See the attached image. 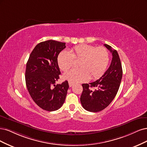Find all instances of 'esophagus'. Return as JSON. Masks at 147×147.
Instances as JSON below:
<instances>
[{
  "mask_svg": "<svg viewBox=\"0 0 147 147\" xmlns=\"http://www.w3.org/2000/svg\"><path fill=\"white\" fill-rule=\"evenodd\" d=\"M68 84H69V86L71 87H72L73 86V85L74 84L73 82H68Z\"/></svg>",
  "mask_w": 147,
  "mask_h": 147,
  "instance_id": "obj_1",
  "label": "esophagus"
}]
</instances>
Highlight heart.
Returning <instances> with one entry per match:
<instances>
[{
    "label": "heart",
    "mask_w": 147,
    "mask_h": 147,
    "mask_svg": "<svg viewBox=\"0 0 147 147\" xmlns=\"http://www.w3.org/2000/svg\"><path fill=\"white\" fill-rule=\"evenodd\" d=\"M79 60L78 69H73L63 74V79L73 83L86 81L89 78L96 79L105 73L109 61V53L105 47L88 45L74 46L70 51H63L59 54L57 63L60 69L67 71Z\"/></svg>",
    "instance_id": "heart-1"
}]
</instances>
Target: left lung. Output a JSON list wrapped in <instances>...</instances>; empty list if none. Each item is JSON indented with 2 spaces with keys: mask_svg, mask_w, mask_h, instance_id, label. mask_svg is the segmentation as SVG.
<instances>
[{
  "mask_svg": "<svg viewBox=\"0 0 147 147\" xmlns=\"http://www.w3.org/2000/svg\"><path fill=\"white\" fill-rule=\"evenodd\" d=\"M104 45L112 55L110 67L96 81L82 85L83 91L80 102L85 109L89 112H99L110 105L118 92L122 78V67L117 51L109 45ZM92 88H94L93 90Z\"/></svg>",
  "mask_w": 147,
  "mask_h": 147,
  "instance_id": "obj_1",
  "label": "left lung"
}]
</instances>
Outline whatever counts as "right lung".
Listing matches in <instances>:
<instances>
[{
	"instance_id": "right-lung-1",
	"label": "right lung",
	"mask_w": 147,
	"mask_h": 147,
	"mask_svg": "<svg viewBox=\"0 0 147 147\" xmlns=\"http://www.w3.org/2000/svg\"><path fill=\"white\" fill-rule=\"evenodd\" d=\"M65 42L48 40L38 44L26 64V83L34 101L47 111L60 109L65 102L69 85L67 80L55 85L61 74L57 63Z\"/></svg>"
}]
</instances>
